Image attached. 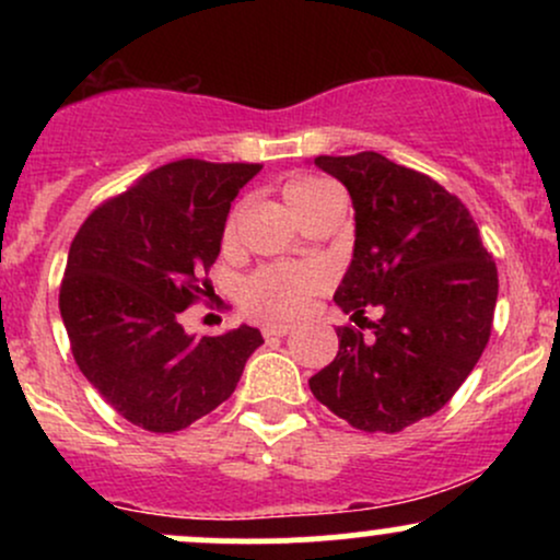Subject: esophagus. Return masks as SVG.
<instances>
[{"label": "esophagus", "instance_id": "1", "mask_svg": "<svg viewBox=\"0 0 560 560\" xmlns=\"http://www.w3.org/2000/svg\"><path fill=\"white\" fill-rule=\"evenodd\" d=\"M289 329H292V326H289V324H266V326H262V337H266V339L287 337Z\"/></svg>", "mask_w": 560, "mask_h": 560}]
</instances>
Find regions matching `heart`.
I'll return each mask as SVG.
<instances>
[{"instance_id":"obj_1","label":"heart","mask_w":560,"mask_h":560,"mask_svg":"<svg viewBox=\"0 0 560 560\" xmlns=\"http://www.w3.org/2000/svg\"><path fill=\"white\" fill-rule=\"evenodd\" d=\"M331 189V184L313 176L289 178L281 189L289 210L300 218L302 210ZM231 231V226H229ZM320 287V273L305 262H279L255 271L244 284V305L268 320H292L307 311Z\"/></svg>"}]
</instances>
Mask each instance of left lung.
I'll return each mask as SVG.
<instances>
[{
  "label": "left lung",
  "instance_id": "left-lung-1",
  "mask_svg": "<svg viewBox=\"0 0 560 560\" xmlns=\"http://www.w3.org/2000/svg\"><path fill=\"white\" fill-rule=\"evenodd\" d=\"M355 210L352 260L334 302L358 326L365 306L383 318L371 338L337 331V358L311 392L363 432L395 434L434 416L458 392L490 339L498 268L458 197L378 152L320 155Z\"/></svg>",
  "mask_w": 560,
  "mask_h": 560
}]
</instances>
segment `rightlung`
<instances>
[{
  "label": "right lung",
  "instance_id": "obj_1",
  "mask_svg": "<svg viewBox=\"0 0 560 560\" xmlns=\"http://www.w3.org/2000/svg\"><path fill=\"white\" fill-rule=\"evenodd\" d=\"M260 165L176 160L83 221L68 253L60 316L81 374L147 432H178L236 389L262 334L242 324L186 334L231 202Z\"/></svg>",
  "mask_w": 560,
  "mask_h": 560
}]
</instances>
